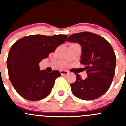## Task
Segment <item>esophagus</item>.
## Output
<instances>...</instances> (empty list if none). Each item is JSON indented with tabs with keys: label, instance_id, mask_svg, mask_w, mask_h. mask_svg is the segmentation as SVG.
<instances>
[{
	"label": "esophagus",
	"instance_id": "1",
	"mask_svg": "<svg viewBox=\"0 0 126 126\" xmlns=\"http://www.w3.org/2000/svg\"><path fill=\"white\" fill-rule=\"evenodd\" d=\"M60 72H61V74L62 76H65L69 74V72L66 70H61Z\"/></svg>",
	"mask_w": 126,
	"mask_h": 126
}]
</instances>
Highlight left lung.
<instances>
[{
  "mask_svg": "<svg viewBox=\"0 0 126 126\" xmlns=\"http://www.w3.org/2000/svg\"><path fill=\"white\" fill-rule=\"evenodd\" d=\"M67 41L80 44V62L85 66L88 74L85 79H82L79 74H75L76 80L70 84L73 94L83 100L100 97L109 90L115 75L116 57L110 43L104 38L87 32L72 34Z\"/></svg>",
  "mask_w": 126,
  "mask_h": 126,
  "instance_id": "8db88e82",
  "label": "left lung"
}]
</instances>
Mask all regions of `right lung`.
<instances>
[{
    "label": "right lung",
    "mask_w": 126,
    "mask_h": 126,
    "mask_svg": "<svg viewBox=\"0 0 126 126\" xmlns=\"http://www.w3.org/2000/svg\"><path fill=\"white\" fill-rule=\"evenodd\" d=\"M67 37L63 34L30 35L19 39L12 45L7 59L9 78L22 97L37 101L50 93L61 73L57 70L52 73L42 71L39 63L64 43Z\"/></svg>",
    "instance_id": "add662e5"
}]
</instances>
